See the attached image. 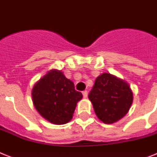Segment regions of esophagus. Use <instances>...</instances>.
Listing matches in <instances>:
<instances>
[{
  "label": "esophagus",
  "instance_id": "1",
  "mask_svg": "<svg viewBox=\"0 0 157 157\" xmlns=\"http://www.w3.org/2000/svg\"><path fill=\"white\" fill-rule=\"evenodd\" d=\"M82 94H83V97L85 98H87L88 97V91L85 90V91L82 92Z\"/></svg>",
  "mask_w": 157,
  "mask_h": 157
}]
</instances>
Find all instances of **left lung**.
Here are the masks:
<instances>
[{
  "label": "left lung",
  "instance_id": "left-lung-1",
  "mask_svg": "<svg viewBox=\"0 0 157 157\" xmlns=\"http://www.w3.org/2000/svg\"><path fill=\"white\" fill-rule=\"evenodd\" d=\"M89 99L98 118L104 123L111 124L129 111L133 102V93L128 83L104 72L95 80Z\"/></svg>",
  "mask_w": 157,
  "mask_h": 157
}]
</instances>
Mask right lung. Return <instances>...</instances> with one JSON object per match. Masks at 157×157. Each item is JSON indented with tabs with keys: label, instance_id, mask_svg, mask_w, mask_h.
Masks as SVG:
<instances>
[{
	"label": "right lung",
	"instance_id": "add662e5",
	"mask_svg": "<svg viewBox=\"0 0 157 157\" xmlns=\"http://www.w3.org/2000/svg\"><path fill=\"white\" fill-rule=\"evenodd\" d=\"M31 95L37 111L56 125L71 121L76 104L83 98L81 92L75 90L73 82L56 69L50 70L35 83Z\"/></svg>",
	"mask_w": 157,
	"mask_h": 157
}]
</instances>
